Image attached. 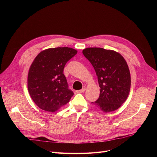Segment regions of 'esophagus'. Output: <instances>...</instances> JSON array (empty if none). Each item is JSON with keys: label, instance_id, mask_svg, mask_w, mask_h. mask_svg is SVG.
<instances>
[{"label": "esophagus", "instance_id": "esophagus-1", "mask_svg": "<svg viewBox=\"0 0 157 157\" xmlns=\"http://www.w3.org/2000/svg\"><path fill=\"white\" fill-rule=\"evenodd\" d=\"M85 90H86V88H82L81 90H77V93H82V92H84Z\"/></svg>", "mask_w": 157, "mask_h": 157}]
</instances>
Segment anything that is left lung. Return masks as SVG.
I'll return each mask as SVG.
<instances>
[{
  "label": "left lung",
  "instance_id": "obj_1",
  "mask_svg": "<svg viewBox=\"0 0 157 157\" xmlns=\"http://www.w3.org/2000/svg\"><path fill=\"white\" fill-rule=\"evenodd\" d=\"M82 54L94 67L100 88L99 98L92 103L103 113L117 110L130 90L131 77L126 60L118 52L102 48H86Z\"/></svg>",
  "mask_w": 157,
  "mask_h": 157
}]
</instances>
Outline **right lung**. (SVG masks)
Returning <instances> with one entry per match:
<instances>
[{"instance_id": "add662e5", "label": "right lung", "mask_w": 157, "mask_h": 157, "mask_svg": "<svg viewBox=\"0 0 157 157\" xmlns=\"http://www.w3.org/2000/svg\"><path fill=\"white\" fill-rule=\"evenodd\" d=\"M77 54L69 47L50 48L38 54L28 73L27 88L33 101L42 110L58 111L69 103L73 92L63 74L66 63Z\"/></svg>"}]
</instances>
